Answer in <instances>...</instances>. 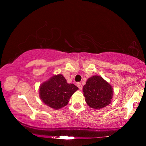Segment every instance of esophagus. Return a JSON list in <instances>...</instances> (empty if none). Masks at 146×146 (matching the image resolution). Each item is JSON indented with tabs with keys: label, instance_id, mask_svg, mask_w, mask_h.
<instances>
[{
	"label": "esophagus",
	"instance_id": "obj_1",
	"mask_svg": "<svg viewBox=\"0 0 146 146\" xmlns=\"http://www.w3.org/2000/svg\"><path fill=\"white\" fill-rule=\"evenodd\" d=\"M77 86H78V88L80 89V90H82V84H81V83H80V82L77 83Z\"/></svg>",
	"mask_w": 146,
	"mask_h": 146
}]
</instances>
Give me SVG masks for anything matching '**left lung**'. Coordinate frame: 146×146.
I'll return each instance as SVG.
<instances>
[{
  "mask_svg": "<svg viewBox=\"0 0 146 146\" xmlns=\"http://www.w3.org/2000/svg\"><path fill=\"white\" fill-rule=\"evenodd\" d=\"M85 100L90 108L96 110L108 106L113 98V88L102 76L89 78L83 87Z\"/></svg>",
  "mask_w": 146,
  "mask_h": 146,
  "instance_id": "1",
  "label": "left lung"
}]
</instances>
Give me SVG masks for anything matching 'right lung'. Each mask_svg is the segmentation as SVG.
<instances>
[{
  "mask_svg": "<svg viewBox=\"0 0 146 146\" xmlns=\"http://www.w3.org/2000/svg\"><path fill=\"white\" fill-rule=\"evenodd\" d=\"M78 88L73 84H68L61 74L54 75L43 82L39 88L42 101L55 110L66 106L73 94Z\"/></svg>",
  "mask_w": 146,
  "mask_h": 146,
  "instance_id": "obj_1",
  "label": "right lung"
}]
</instances>
